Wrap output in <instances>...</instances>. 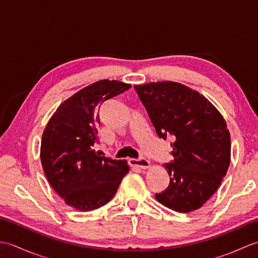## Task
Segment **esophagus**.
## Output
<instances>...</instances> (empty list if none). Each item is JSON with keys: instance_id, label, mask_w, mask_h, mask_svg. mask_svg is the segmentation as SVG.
I'll list each match as a JSON object with an SVG mask.
<instances>
[{"instance_id": "esophagus-1", "label": "esophagus", "mask_w": 258, "mask_h": 258, "mask_svg": "<svg viewBox=\"0 0 258 258\" xmlns=\"http://www.w3.org/2000/svg\"><path fill=\"white\" fill-rule=\"evenodd\" d=\"M128 164L133 167H139L141 169H146L151 166V163L145 160V158H140V160H135V158H132V160L128 161Z\"/></svg>"}]
</instances>
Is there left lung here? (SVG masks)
<instances>
[{"instance_id": "1", "label": "left lung", "mask_w": 258, "mask_h": 258, "mask_svg": "<svg viewBox=\"0 0 258 258\" xmlns=\"http://www.w3.org/2000/svg\"><path fill=\"white\" fill-rule=\"evenodd\" d=\"M134 87L157 135L173 139L174 161L164 164L169 185L156 200L179 213L199 210L220 187L231 162L225 119L205 96L176 82Z\"/></svg>"}]
</instances>
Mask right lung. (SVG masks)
Returning <instances> with one entry per match:
<instances>
[{"label":"right lung","instance_id":"obj_1","mask_svg":"<svg viewBox=\"0 0 258 258\" xmlns=\"http://www.w3.org/2000/svg\"><path fill=\"white\" fill-rule=\"evenodd\" d=\"M130 87L119 81H97L65 100L45 126L43 171L52 188L75 210L89 212L107 204L130 171L126 161L95 151L98 107Z\"/></svg>","mask_w":258,"mask_h":258}]
</instances>
